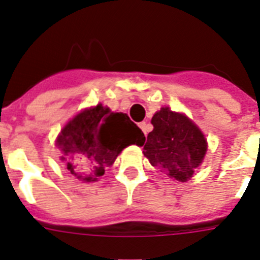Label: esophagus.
<instances>
[{"label": "esophagus", "instance_id": "esophagus-1", "mask_svg": "<svg viewBox=\"0 0 260 260\" xmlns=\"http://www.w3.org/2000/svg\"><path fill=\"white\" fill-rule=\"evenodd\" d=\"M139 127L141 128V131H143V132L145 133V136H146V133L149 132V125H148V124H146L145 121H143V123L139 124Z\"/></svg>", "mask_w": 260, "mask_h": 260}]
</instances>
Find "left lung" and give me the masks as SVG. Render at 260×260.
<instances>
[{"label": "left lung", "instance_id": "left-lung-1", "mask_svg": "<svg viewBox=\"0 0 260 260\" xmlns=\"http://www.w3.org/2000/svg\"><path fill=\"white\" fill-rule=\"evenodd\" d=\"M153 131L144 145V155L150 165L168 177L187 182L202 165L207 153V140L200 128L184 114L162 107L152 117Z\"/></svg>", "mask_w": 260, "mask_h": 260}]
</instances>
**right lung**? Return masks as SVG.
<instances>
[{
	"mask_svg": "<svg viewBox=\"0 0 260 260\" xmlns=\"http://www.w3.org/2000/svg\"><path fill=\"white\" fill-rule=\"evenodd\" d=\"M144 143L143 131L127 114L112 112L101 103L77 114L56 140L61 161L82 182H95L124 148Z\"/></svg>",
	"mask_w": 260,
	"mask_h": 260,
	"instance_id": "right-lung-1",
	"label": "right lung"
}]
</instances>
